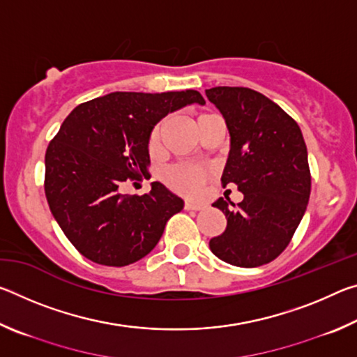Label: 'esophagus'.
I'll return each mask as SVG.
<instances>
[{
  "instance_id": "1",
  "label": "esophagus",
  "mask_w": 357,
  "mask_h": 357,
  "mask_svg": "<svg viewBox=\"0 0 357 357\" xmlns=\"http://www.w3.org/2000/svg\"><path fill=\"white\" fill-rule=\"evenodd\" d=\"M203 208H204L203 203H195L190 200H185V203H184V209H187V211H200Z\"/></svg>"
}]
</instances>
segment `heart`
<instances>
[{
    "instance_id": "heart-1",
    "label": "heart",
    "mask_w": 357,
    "mask_h": 357,
    "mask_svg": "<svg viewBox=\"0 0 357 357\" xmlns=\"http://www.w3.org/2000/svg\"><path fill=\"white\" fill-rule=\"evenodd\" d=\"M159 134H160V128L159 126H155L149 135L151 146L157 144ZM206 178H208V170L192 164H174L170 168H167L164 173L165 184L173 190L184 193V195H198Z\"/></svg>"
}]
</instances>
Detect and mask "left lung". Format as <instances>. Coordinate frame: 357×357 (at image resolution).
Masks as SVG:
<instances>
[{"instance_id":"obj_1","label":"left lung","mask_w":357,"mask_h":357,"mask_svg":"<svg viewBox=\"0 0 357 357\" xmlns=\"http://www.w3.org/2000/svg\"><path fill=\"white\" fill-rule=\"evenodd\" d=\"M206 96L231 137L222 184L244 193L233 208L223 198L213 204L227 228L209 249L225 263L257 268L287 249L307 209L312 176L304 137L288 113L250 88L215 86Z\"/></svg>"}]
</instances>
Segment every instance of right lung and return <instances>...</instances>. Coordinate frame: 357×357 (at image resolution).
I'll return each instance as SVG.
<instances>
[{
    "instance_id": "obj_1",
    "label": "right lung",
    "mask_w": 357,
    "mask_h": 357,
    "mask_svg": "<svg viewBox=\"0 0 357 357\" xmlns=\"http://www.w3.org/2000/svg\"><path fill=\"white\" fill-rule=\"evenodd\" d=\"M204 104L195 89L110 93L75 107L45 153L48 206L72 245L104 266H128L154 249L184 202L164 184L123 195L126 181L149 178L151 130L168 113Z\"/></svg>"
}]
</instances>
